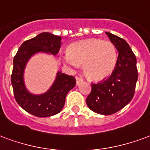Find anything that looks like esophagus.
<instances>
[{
    "label": "esophagus",
    "instance_id": "obj_1",
    "mask_svg": "<svg viewBox=\"0 0 150 150\" xmlns=\"http://www.w3.org/2000/svg\"><path fill=\"white\" fill-rule=\"evenodd\" d=\"M82 82H83V79L80 78V77H76V84L77 85H79Z\"/></svg>",
    "mask_w": 150,
    "mask_h": 150
}]
</instances>
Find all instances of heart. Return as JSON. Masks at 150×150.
<instances>
[{"label":"heart","instance_id":"obj_1","mask_svg":"<svg viewBox=\"0 0 150 150\" xmlns=\"http://www.w3.org/2000/svg\"><path fill=\"white\" fill-rule=\"evenodd\" d=\"M63 60L72 69L83 64V70L89 79L95 81L105 79L111 75L117 60V52L111 41L92 38L73 43Z\"/></svg>","mask_w":150,"mask_h":150}]
</instances>
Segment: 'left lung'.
<instances>
[{
  "label": "left lung",
  "mask_w": 150,
  "mask_h": 150,
  "mask_svg": "<svg viewBox=\"0 0 150 150\" xmlns=\"http://www.w3.org/2000/svg\"><path fill=\"white\" fill-rule=\"evenodd\" d=\"M118 52L117 64L109 78L91 83L86 104L92 111L110 115L126 106L134 97L138 73L136 56L125 40L106 33Z\"/></svg>",
  "instance_id": "1"
}]
</instances>
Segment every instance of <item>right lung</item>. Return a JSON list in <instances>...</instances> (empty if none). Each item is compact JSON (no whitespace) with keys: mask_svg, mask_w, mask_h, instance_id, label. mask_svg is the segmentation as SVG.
Listing matches in <instances>:
<instances>
[{"mask_svg":"<svg viewBox=\"0 0 150 150\" xmlns=\"http://www.w3.org/2000/svg\"><path fill=\"white\" fill-rule=\"evenodd\" d=\"M60 46L61 36L42 33L24 41L13 59L11 83L15 99L24 110L36 117H50L59 113L64 106L67 93L76 84L74 76L58 71L54 83L44 94L33 95L25 87L24 71L28 59L40 52L55 55Z\"/></svg>","mask_w":150,"mask_h":150,"instance_id":"right-lung-1","label":"right lung"}]
</instances>
